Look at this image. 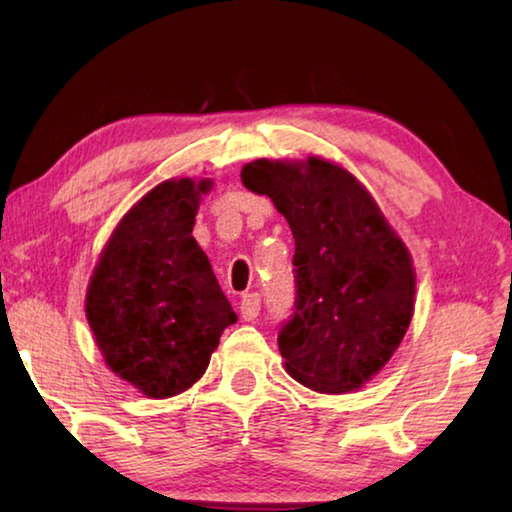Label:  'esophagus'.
Listing matches in <instances>:
<instances>
[{
    "instance_id": "1",
    "label": "esophagus",
    "mask_w": 512,
    "mask_h": 512,
    "mask_svg": "<svg viewBox=\"0 0 512 512\" xmlns=\"http://www.w3.org/2000/svg\"><path fill=\"white\" fill-rule=\"evenodd\" d=\"M259 305H262V298H259V293H246V296H241V302H239L241 318L255 320L257 314H259Z\"/></svg>"
}]
</instances>
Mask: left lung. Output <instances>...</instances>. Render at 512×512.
I'll list each match as a JSON object with an SVG mask.
<instances>
[{
	"label": "left lung",
	"instance_id": "obj_1",
	"mask_svg": "<svg viewBox=\"0 0 512 512\" xmlns=\"http://www.w3.org/2000/svg\"><path fill=\"white\" fill-rule=\"evenodd\" d=\"M241 183L268 196L296 239V314L280 329L284 368L316 393H352L400 348L415 307V268L372 194L341 164H244Z\"/></svg>",
	"mask_w": 512,
	"mask_h": 512
}]
</instances>
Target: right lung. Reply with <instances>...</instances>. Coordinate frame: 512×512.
Wrapping results in <instances>:
<instances>
[{
	"instance_id": "add662e5",
	"label": "right lung",
	"mask_w": 512,
	"mask_h": 512,
	"mask_svg": "<svg viewBox=\"0 0 512 512\" xmlns=\"http://www.w3.org/2000/svg\"><path fill=\"white\" fill-rule=\"evenodd\" d=\"M212 178H169L128 210L94 266L85 316L106 366L153 400L185 393L237 323L192 237Z\"/></svg>"
}]
</instances>
